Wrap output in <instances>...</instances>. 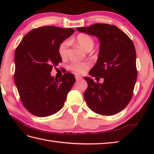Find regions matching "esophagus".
<instances>
[{
	"instance_id": "esophagus-1",
	"label": "esophagus",
	"mask_w": 154,
	"mask_h": 154,
	"mask_svg": "<svg viewBox=\"0 0 154 154\" xmlns=\"http://www.w3.org/2000/svg\"><path fill=\"white\" fill-rule=\"evenodd\" d=\"M75 77V79H76L77 81H79V80H81V79H82V77L80 76V75H76Z\"/></svg>"
}]
</instances>
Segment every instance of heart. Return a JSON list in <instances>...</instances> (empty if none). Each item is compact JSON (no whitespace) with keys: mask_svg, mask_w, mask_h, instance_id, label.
Returning a JSON list of instances; mask_svg holds the SVG:
<instances>
[{"mask_svg":"<svg viewBox=\"0 0 154 154\" xmlns=\"http://www.w3.org/2000/svg\"><path fill=\"white\" fill-rule=\"evenodd\" d=\"M75 42L79 46L85 51L92 50L94 45V41L92 37L86 34H80L77 35ZM69 43L67 42H63L60 45L58 48L59 54L61 58H65L67 55V49ZM90 67V63L88 62H73L69 65V69L78 74H83L88 68Z\"/></svg>","mask_w":154,"mask_h":154,"instance_id":"heart-1","label":"heart"}]
</instances>
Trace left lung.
I'll list each match as a JSON object with an SVG mask.
<instances>
[{"label": "left lung", "mask_w": 154, "mask_h": 154, "mask_svg": "<svg viewBox=\"0 0 154 154\" xmlns=\"http://www.w3.org/2000/svg\"><path fill=\"white\" fill-rule=\"evenodd\" d=\"M76 30L97 36L100 41L97 63L89 73L104 81L94 83L91 78L85 77L88 87L84 98L88 106L101 115L119 112L131 100L138 75L133 42L114 25L94 24Z\"/></svg>", "instance_id": "1"}]
</instances>
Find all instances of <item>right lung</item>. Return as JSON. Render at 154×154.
<instances>
[{"label": "right lung", "mask_w": 154, "mask_h": 154, "mask_svg": "<svg viewBox=\"0 0 154 154\" xmlns=\"http://www.w3.org/2000/svg\"><path fill=\"white\" fill-rule=\"evenodd\" d=\"M72 28L53 26L35 28L22 38L14 54V82L24 106L39 117L57 112L75 82L65 73L59 79L50 72L62 61L60 45L74 33Z\"/></svg>", "instance_id": "1"}]
</instances>
